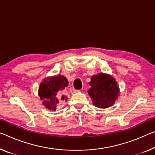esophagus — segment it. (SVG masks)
I'll return each instance as SVG.
<instances>
[{
  "mask_svg": "<svg viewBox=\"0 0 155 155\" xmlns=\"http://www.w3.org/2000/svg\"><path fill=\"white\" fill-rule=\"evenodd\" d=\"M80 90H77V89H73L71 90V93H72V94H74V93H77V92H79Z\"/></svg>",
  "mask_w": 155,
  "mask_h": 155,
  "instance_id": "obj_1",
  "label": "esophagus"
}]
</instances>
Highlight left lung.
I'll return each instance as SVG.
<instances>
[{"label":"left lung","instance_id":"left-lung-1","mask_svg":"<svg viewBox=\"0 0 155 155\" xmlns=\"http://www.w3.org/2000/svg\"><path fill=\"white\" fill-rule=\"evenodd\" d=\"M88 94L92 98L93 104L99 108H107L117 99L119 89L114 78L107 74L92 76Z\"/></svg>","mask_w":155,"mask_h":155}]
</instances>
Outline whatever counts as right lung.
<instances>
[{"mask_svg": "<svg viewBox=\"0 0 155 155\" xmlns=\"http://www.w3.org/2000/svg\"><path fill=\"white\" fill-rule=\"evenodd\" d=\"M68 84L67 79L60 75L44 80L39 89V95L44 106L48 109L55 111L60 100L64 97V89Z\"/></svg>", "mask_w": 155, "mask_h": 155, "instance_id": "obj_1", "label": "right lung"}]
</instances>
